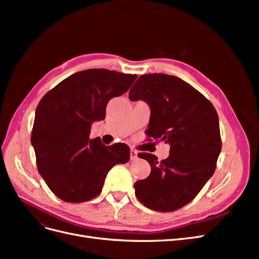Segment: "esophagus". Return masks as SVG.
I'll return each instance as SVG.
<instances>
[{
  "instance_id": "1",
  "label": "esophagus",
  "mask_w": 259,
  "mask_h": 259,
  "mask_svg": "<svg viewBox=\"0 0 259 259\" xmlns=\"http://www.w3.org/2000/svg\"><path fill=\"white\" fill-rule=\"evenodd\" d=\"M137 151L134 150V149H131V152H130V155H131V160L134 161L137 159Z\"/></svg>"
}]
</instances>
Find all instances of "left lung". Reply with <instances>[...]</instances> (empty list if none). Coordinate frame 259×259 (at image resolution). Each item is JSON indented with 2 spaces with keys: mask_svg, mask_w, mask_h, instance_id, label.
Masks as SVG:
<instances>
[{
  "mask_svg": "<svg viewBox=\"0 0 259 259\" xmlns=\"http://www.w3.org/2000/svg\"><path fill=\"white\" fill-rule=\"evenodd\" d=\"M130 100H144L151 114L146 134L170 146L168 158L138 156L151 173L135 183V194L153 210L173 211L191 202L213 176L222 150L214 106L190 84L174 75L144 74L133 85Z\"/></svg>",
  "mask_w": 259,
  "mask_h": 259,
  "instance_id": "1",
  "label": "left lung"
}]
</instances>
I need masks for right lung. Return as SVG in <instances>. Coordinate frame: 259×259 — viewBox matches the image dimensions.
<instances>
[{"mask_svg":"<svg viewBox=\"0 0 259 259\" xmlns=\"http://www.w3.org/2000/svg\"><path fill=\"white\" fill-rule=\"evenodd\" d=\"M136 74L88 69L70 75L38 103L31 135L37 170L59 199L81 203L101 192L108 171L130 160L125 144L91 139L92 124L106 117L109 100L127 92Z\"/></svg>","mask_w":259,"mask_h":259,"instance_id":"obj_1","label":"right lung"}]
</instances>
